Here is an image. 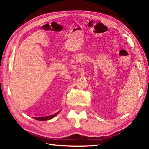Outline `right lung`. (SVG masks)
I'll list each match as a JSON object with an SVG mask.
<instances>
[{"mask_svg":"<svg viewBox=\"0 0 149 149\" xmlns=\"http://www.w3.org/2000/svg\"><path fill=\"white\" fill-rule=\"evenodd\" d=\"M60 112H58L56 113H55L54 114H52V115H49V116H41V117H33L34 119L35 120H39V121H45V120H49L52 119V118H53L54 116H56L58 114V113Z\"/></svg>","mask_w":149,"mask_h":149,"instance_id":"add662e5","label":"right lung"}]
</instances>
